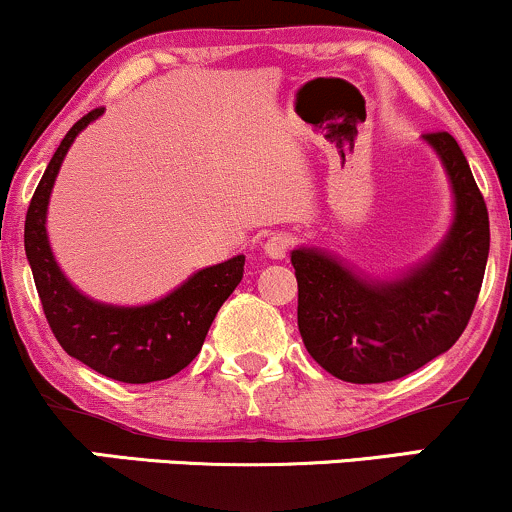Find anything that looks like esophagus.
<instances>
[{
	"label": "esophagus",
	"mask_w": 512,
	"mask_h": 512,
	"mask_svg": "<svg viewBox=\"0 0 512 512\" xmlns=\"http://www.w3.org/2000/svg\"><path fill=\"white\" fill-rule=\"evenodd\" d=\"M291 248H293V238L284 231L272 233V236L264 240V255H269L272 260H281V257H286Z\"/></svg>",
	"instance_id": "1"
}]
</instances>
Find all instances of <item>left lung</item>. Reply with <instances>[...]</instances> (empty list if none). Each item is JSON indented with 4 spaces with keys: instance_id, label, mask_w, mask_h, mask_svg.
<instances>
[{
    "instance_id": "1",
    "label": "left lung",
    "mask_w": 512,
    "mask_h": 512,
    "mask_svg": "<svg viewBox=\"0 0 512 512\" xmlns=\"http://www.w3.org/2000/svg\"><path fill=\"white\" fill-rule=\"evenodd\" d=\"M455 192V223L426 264L375 284L320 250H293L298 330L308 354L346 383L404 378L460 339L477 305L489 257V211L460 144L428 132Z\"/></svg>"
}]
</instances>
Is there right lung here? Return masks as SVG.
I'll use <instances>...</instances> for the list:
<instances>
[{
	"mask_svg": "<svg viewBox=\"0 0 512 512\" xmlns=\"http://www.w3.org/2000/svg\"><path fill=\"white\" fill-rule=\"evenodd\" d=\"M103 108L91 110L69 129L35 187L26 214V257L50 330L69 356L120 383H154L190 366L199 354L216 313L243 279L245 257L207 267L161 301L142 308H115L81 296L64 279L52 257L45 214L69 146Z\"/></svg>",
	"mask_w": 512,
	"mask_h": 512,
	"instance_id": "add662e5",
	"label": "right lung"
}]
</instances>
